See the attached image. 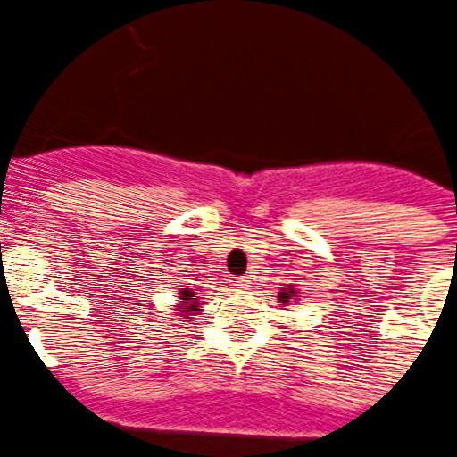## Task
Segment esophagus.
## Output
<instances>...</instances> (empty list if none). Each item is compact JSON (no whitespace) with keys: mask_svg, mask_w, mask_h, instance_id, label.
Listing matches in <instances>:
<instances>
[{"mask_svg":"<svg viewBox=\"0 0 457 457\" xmlns=\"http://www.w3.org/2000/svg\"><path fill=\"white\" fill-rule=\"evenodd\" d=\"M234 287H237V289L241 291V294H248L250 287H253V279H250L248 275H241V278L234 279Z\"/></svg>","mask_w":457,"mask_h":457,"instance_id":"obj_1","label":"esophagus"}]
</instances>
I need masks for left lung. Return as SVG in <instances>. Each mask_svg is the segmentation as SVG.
Masks as SVG:
<instances>
[{
  "label": "left lung",
  "mask_w": 457,
  "mask_h": 457,
  "mask_svg": "<svg viewBox=\"0 0 457 457\" xmlns=\"http://www.w3.org/2000/svg\"><path fill=\"white\" fill-rule=\"evenodd\" d=\"M289 287H291V285H289ZM294 295H295L294 289H289V291L282 289V291H279V294H278V300H279V303H285V305H287V303H289V298H294Z\"/></svg>",
  "instance_id": "obj_1"
}]
</instances>
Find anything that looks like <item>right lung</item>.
Wrapping results in <instances>:
<instances>
[{
    "mask_svg": "<svg viewBox=\"0 0 457 457\" xmlns=\"http://www.w3.org/2000/svg\"><path fill=\"white\" fill-rule=\"evenodd\" d=\"M200 305H203V300L195 295V291L191 289L179 291V312H182L187 319H191V312H198Z\"/></svg>",
    "mask_w": 457,
    "mask_h": 457,
    "instance_id": "1",
    "label": "right lung"
}]
</instances>
